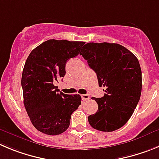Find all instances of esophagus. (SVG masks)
<instances>
[{
  "instance_id": "obj_1",
  "label": "esophagus",
  "mask_w": 159,
  "mask_h": 159,
  "mask_svg": "<svg viewBox=\"0 0 159 159\" xmlns=\"http://www.w3.org/2000/svg\"><path fill=\"white\" fill-rule=\"evenodd\" d=\"M81 98H82V100L84 101H87L90 99V96L89 94H84V95H81Z\"/></svg>"
}]
</instances>
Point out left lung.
<instances>
[{"label":"left lung","mask_w":159,"mask_h":159,"mask_svg":"<svg viewBox=\"0 0 159 159\" xmlns=\"http://www.w3.org/2000/svg\"><path fill=\"white\" fill-rule=\"evenodd\" d=\"M82 48L80 54L96 72L99 86L106 88L103 97H93L98 110L89 116V122L102 132L118 129L131 118L140 100V63L133 53L119 44L90 42Z\"/></svg>","instance_id":"1"}]
</instances>
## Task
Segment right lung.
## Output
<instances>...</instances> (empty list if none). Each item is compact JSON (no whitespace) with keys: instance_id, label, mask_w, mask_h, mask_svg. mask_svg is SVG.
I'll use <instances>...</instances> for the list:
<instances>
[{"instance_id":"1","label":"right lung","mask_w":159,"mask_h":159,"mask_svg":"<svg viewBox=\"0 0 159 159\" xmlns=\"http://www.w3.org/2000/svg\"><path fill=\"white\" fill-rule=\"evenodd\" d=\"M84 41L51 39L32 50L25 63L21 84L23 103L33 125L47 135H59L70 125L81 103L80 95L59 93L53 82L66 75L68 59L78 56Z\"/></svg>"}]
</instances>
